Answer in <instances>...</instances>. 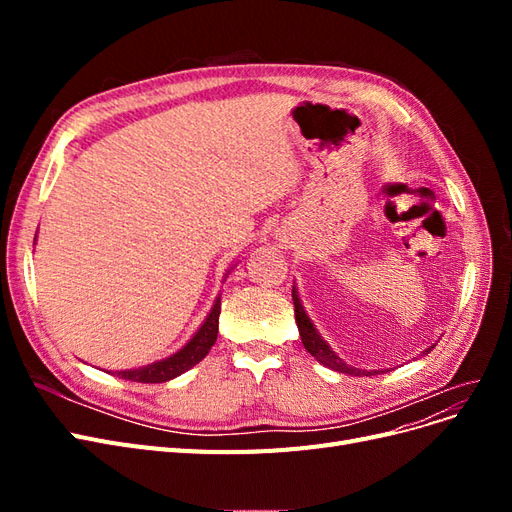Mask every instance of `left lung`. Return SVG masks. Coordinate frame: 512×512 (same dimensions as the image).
<instances>
[{"label": "left lung", "mask_w": 512, "mask_h": 512, "mask_svg": "<svg viewBox=\"0 0 512 512\" xmlns=\"http://www.w3.org/2000/svg\"><path fill=\"white\" fill-rule=\"evenodd\" d=\"M292 303H294V318H297V327H299L301 342H303L305 350H307L309 354H312L316 361H320L322 365H327V367L339 371V374H348V376H374V374H378L380 369H378V371L356 369V367H350V365H346L342 359H339V356L329 348V344L324 342V339L320 337V333L314 329L312 320L307 318L305 309H303V305H301L297 288H292ZM431 348H433V346H431ZM431 348H427V350L423 352V356L429 354Z\"/></svg>", "instance_id": "8db88e82"}]
</instances>
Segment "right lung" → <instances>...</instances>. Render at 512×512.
<instances>
[{
  "label": "right lung",
  "instance_id": "right-lung-1",
  "mask_svg": "<svg viewBox=\"0 0 512 512\" xmlns=\"http://www.w3.org/2000/svg\"><path fill=\"white\" fill-rule=\"evenodd\" d=\"M220 312H222V303L220 299L215 301L211 314L207 316L203 327L198 329V333L185 344L177 354L168 356L164 361H158L153 365H147L143 369H128V371H117V376L130 382H145V384H156V382H168L177 376H181L183 371L192 369L198 361H203L209 354L211 346L218 339V322H220Z\"/></svg>",
  "mask_w": 512,
  "mask_h": 512
}]
</instances>
